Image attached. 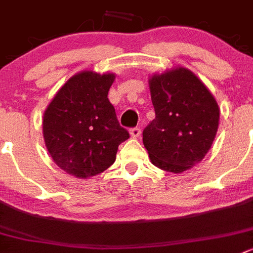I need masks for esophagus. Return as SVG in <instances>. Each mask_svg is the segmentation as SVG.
<instances>
[{"label": "esophagus", "instance_id": "esophagus-1", "mask_svg": "<svg viewBox=\"0 0 253 253\" xmlns=\"http://www.w3.org/2000/svg\"><path fill=\"white\" fill-rule=\"evenodd\" d=\"M129 131H130L131 138H138V136L140 135V133H141V129L139 128V126H135V128H131Z\"/></svg>", "mask_w": 253, "mask_h": 253}]
</instances>
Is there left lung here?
<instances>
[{
    "label": "left lung",
    "instance_id": "obj_1",
    "mask_svg": "<svg viewBox=\"0 0 253 253\" xmlns=\"http://www.w3.org/2000/svg\"><path fill=\"white\" fill-rule=\"evenodd\" d=\"M149 84L155 119L144 129V146L155 167L182 172L210 150L218 128V105L203 82L182 67L155 74Z\"/></svg>",
    "mask_w": 253,
    "mask_h": 253
}]
</instances>
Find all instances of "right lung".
Wrapping results in <instances>:
<instances>
[{
  "mask_svg": "<svg viewBox=\"0 0 253 253\" xmlns=\"http://www.w3.org/2000/svg\"><path fill=\"white\" fill-rule=\"evenodd\" d=\"M114 74L82 72L58 90L43 115V136L53 161L86 179L107 170L129 138L108 99Z\"/></svg>",
  "mask_w": 253,
  "mask_h": 253,
  "instance_id": "obj_1",
  "label": "right lung"
}]
</instances>
